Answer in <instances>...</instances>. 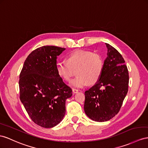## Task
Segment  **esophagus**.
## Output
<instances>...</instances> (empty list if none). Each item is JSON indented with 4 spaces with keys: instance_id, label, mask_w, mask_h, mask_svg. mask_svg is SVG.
Listing matches in <instances>:
<instances>
[{
    "instance_id": "obj_1",
    "label": "esophagus",
    "mask_w": 148,
    "mask_h": 148,
    "mask_svg": "<svg viewBox=\"0 0 148 148\" xmlns=\"http://www.w3.org/2000/svg\"><path fill=\"white\" fill-rule=\"evenodd\" d=\"M73 92L74 94H76L78 92V90L77 89H73Z\"/></svg>"
}]
</instances>
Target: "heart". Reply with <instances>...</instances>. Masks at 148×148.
<instances>
[{"label": "heart", "mask_w": 148, "mask_h": 148, "mask_svg": "<svg viewBox=\"0 0 148 148\" xmlns=\"http://www.w3.org/2000/svg\"><path fill=\"white\" fill-rule=\"evenodd\" d=\"M66 61L57 62L56 73L60 78L68 82L74 74V71H76L77 76L70 83L74 88H84L88 83L95 84L103 74L104 65L103 57L92 51H73L66 57Z\"/></svg>", "instance_id": "heart-1"}]
</instances>
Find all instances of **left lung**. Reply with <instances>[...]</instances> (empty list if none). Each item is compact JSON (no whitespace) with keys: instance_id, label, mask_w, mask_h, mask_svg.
Masks as SVG:
<instances>
[{"instance_id":"8db88e82","label":"left lung","mask_w":148,"mask_h":148,"mask_svg":"<svg viewBox=\"0 0 148 148\" xmlns=\"http://www.w3.org/2000/svg\"><path fill=\"white\" fill-rule=\"evenodd\" d=\"M103 74L85 92L86 114L96 122H105L119 112L128 91L129 73L120 53L109 44Z\"/></svg>"}]
</instances>
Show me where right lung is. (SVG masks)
<instances>
[{"mask_svg":"<svg viewBox=\"0 0 148 148\" xmlns=\"http://www.w3.org/2000/svg\"><path fill=\"white\" fill-rule=\"evenodd\" d=\"M46 45L32 51L19 76L20 99L31 119L45 128L56 126L66 113V101L73 95L56 73L57 56L65 50Z\"/></svg>","mask_w":148,"mask_h":148,"instance_id":"obj_1","label":"right lung"}]
</instances>
